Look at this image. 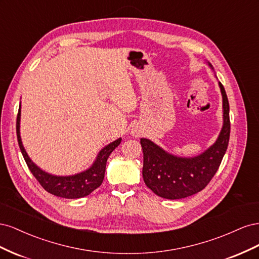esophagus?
I'll use <instances>...</instances> for the list:
<instances>
[{
	"mask_svg": "<svg viewBox=\"0 0 259 259\" xmlns=\"http://www.w3.org/2000/svg\"><path fill=\"white\" fill-rule=\"evenodd\" d=\"M132 134H133V136H135V137H140V136H142V132H140V130L135 127V128L132 130Z\"/></svg>",
	"mask_w": 259,
	"mask_h": 259,
	"instance_id": "34e87169",
	"label": "esophagus"
}]
</instances>
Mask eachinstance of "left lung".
<instances>
[{"mask_svg": "<svg viewBox=\"0 0 259 259\" xmlns=\"http://www.w3.org/2000/svg\"><path fill=\"white\" fill-rule=\"evenodd\" d=\"M208 65H211L208 62ZM224 124L217 140L207 150L193 158H180L164 151L151 140L142 138L143 177L148 188L161 198L177 200L190 197L208 185L221 165L230 137L229 101L223 84Z\"/></svg>", "mask_w": 259, "mask_h": 259, "instance_id": "left-lung-1", "label": "left lung"}]
</instances>
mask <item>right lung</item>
Here are the masks:
<instances>
[{
    "label": "right lung",
    "instance_id": "obj_1",
    "mask_svg": "<svg viewBox=\"0 0 259 259\" xmlns=\"http://www.w3.org/2000/svg\"><path fill=\"white\" fill-rule=\"evenodd\" d=\"M20 107L17 114V122H16V133H17V139L18 145L20 148V151L23 155L29 169L40 185L44 189L60 198L66 199H79L89 195L95 189L101 185L105 177L106 171V164L109 155L114 149L121 144V138L116 139L115 142L109 144L104 149H101L98 153L95 162L93 165L82 173L75 174L72 176H54L46 171L42 170L40 167H37L35 164L31 161L29 155L27 154L25 148L22 146L21 138H20Z\"/></svg>",
    "mask_w": 259,
    "mask_h": 259
}]
</instances>
